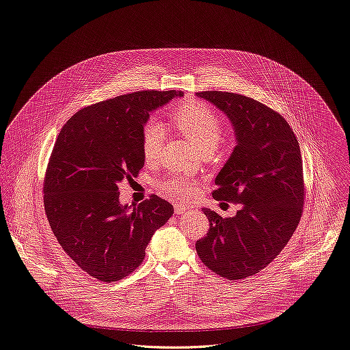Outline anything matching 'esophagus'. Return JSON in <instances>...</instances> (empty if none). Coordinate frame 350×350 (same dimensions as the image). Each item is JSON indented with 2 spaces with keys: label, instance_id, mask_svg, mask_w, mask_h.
<instances>
[{
  "label": "esophagus",
  "instance_id": "34e87169",
  "mask_svg": "<svg viewBox=\"0 0 350 350\" xmlns=\"http://www.w3.org/2000/svg\"><path fill=\"white\" fill-rule=\"evenodd\" d=\"M187 211H188V208H187L185 205H179V204H176V205H175V213H176V215L185 213Z\"/></svg>",
  "mask_w": 350,
  "mask_h": 350
}]
</instances>
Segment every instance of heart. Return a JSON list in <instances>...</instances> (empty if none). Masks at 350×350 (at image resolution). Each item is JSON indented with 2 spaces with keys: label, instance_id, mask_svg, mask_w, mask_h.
Returning <instances> with one entry per match:
<instances>
[{
  "label": "heart",
  "instance_id": "obj_1",
  "mask_svg": "<svg viewBox=\"0 0 350 350\" xmlns=\"http://www.w3.org/2000/svg\"><path fill=\"white\" fill-rule=\"evenodd\" d=\"M172 118L180 131L199 148L215 149L224 135V120L209 104L189 99L178 105ZM165 144V129L157 120H149L141 131V152L146 163H157ZM161 192L175 201H182L192 195L195 185L187 178L171 176L158 184Z\"/></svg>",
  "mask_w": 350,
  "mask_h": 350
}]
</instances>
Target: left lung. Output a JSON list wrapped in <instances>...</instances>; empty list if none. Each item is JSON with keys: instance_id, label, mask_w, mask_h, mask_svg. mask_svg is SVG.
Masks as SVG:
<instances>
[{"instance_id": "obj_1", "label": "left lung", "mask_w": 350, "mask_h": 350, "mask_svg": "<svg viewBox=\"0 0 350 350\" xmlns=\"http://www.w3.org/2000/svg\"><path fill=\"white\" fill-rule=\"evenodd\" d=\"M226 113L237 146L215 179L216 201L241 204L232 218L204 208L209 230L195 249L205 266L229 280L266 268L301 221L305 182L301 148L279 112L245 95L198 92Z\"/></svg>"}]
</instances>
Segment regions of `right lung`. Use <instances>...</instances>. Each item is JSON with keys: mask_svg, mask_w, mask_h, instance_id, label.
Listing matches in <instances>:
<instances>
[{"mask_svg": "<svg viewBox=\"0 0 350 350\" xmlns=\"http://www.w3.org/2000/svg\"><path fill=\"white\" fill-rule=\"evenodd\" d=\"M182 91H138L79 109L55 141L44 178V208L57 241L78 266L101 282L134 272L146 245L174 206L151 195L121 205L118 185L144 166L141 131L149 113Z\"/></svg>", "mask_w": 350, "mask_h": 350, "instance_id": "add662e5", "label": "right lung"}]
</instances>
